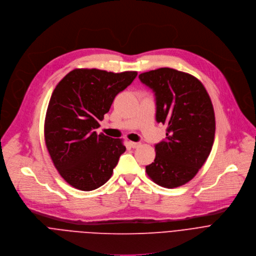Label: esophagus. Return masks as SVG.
I'll return each instance as SVG.
<instances>
[{
  "label": "esophagus",
  "mask_w": 256,
  "mask_h": 256,
  "mask_svg": "<svg viewBox=\"0 0 256 256\" xmlns=\"http://www.w3.org/2000/svg\"><path fill=\"white\" fill-rule=\"evenodd\" d=\"M129 144L132 148H138L141 145L140 142H133V141H129Z\"/></svg>",
  "instance_id": "esophagus-1"
}]
</instances>
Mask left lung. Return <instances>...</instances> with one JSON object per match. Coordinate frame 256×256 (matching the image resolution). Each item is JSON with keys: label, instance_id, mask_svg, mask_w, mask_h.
I'll return each instance as SVG.
<instances>
[{"label": "left lung", "instance_id": "1", "mask_svg": "<svg viewBox=\"0 0 256 256\" xmlns=\"http://www.w3.org/2000/svg\"><path fill=\"white\" fill-rule=\"evenodd\" d=\"M156 94V121L168 125L166 139L156 145L147 176L160 186L188 182L210 156L215 138V113L205 86L194 76L170 68L139 74Z\"/></svg>", "mask_w": 256, "mask_h": 256}]
</instances>
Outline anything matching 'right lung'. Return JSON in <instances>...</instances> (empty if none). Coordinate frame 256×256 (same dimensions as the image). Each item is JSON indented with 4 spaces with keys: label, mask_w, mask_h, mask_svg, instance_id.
<instances>
[{
    "label": "right lung",
    "mask_w": 256,
    "mask_h": 256,
    "mask_svg": "<svg viewBox=\"0 0 256 256\" xmlns=\"http://www.w3.org/2000/svg\"><path fill=\"white\" fill-rule=\"evenodd\" d=\"M136 76L137 72L76 68L56 86L46 111L44 139L56 168L72 186L92 190L112 176L126 147L122 139L94 130Z\"/></svg>",
    "instance_id": "1"
}]
</instances>
